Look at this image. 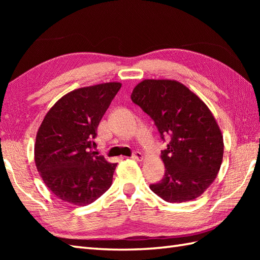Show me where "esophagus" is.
<instances>
[{
    "mask_svg": "<svg viewBox=\"0 0 260 260\" xmlns=\"http://www.w3.org/2000/svg\"><path fill=\"white\" fill-rule=\"evenodd\" d=\"M132 158L137 159V161H143V158H144V156H143V154L141 152H134Z\"/></svg>",
    "mask_w": 260,
    "mask_h": 260,
    "instance_id": "esophagus-1",
    "label": "esophagus"
}]
</instances>
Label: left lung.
Segmentation results:
<instances>
[{
	"label": "left lung",
	"instance_id": "1",
	"mask_svg": "<svg viewBox=\"0 0 260 260\" xmlns=\"http://www.w3.org/2000/svg\"><path fill=\"white\" fill-rule=\"evenodd\" d=\"M132 101L155 121L159 134L170 136L161 158L165 174L150 189L167 202L194 200L212 184L221 167L223 137L211 110L194 92L171 79H145Z\"/></svg>",
	"mask_w": 260,
	"mask_h": 260
}]
</instances>
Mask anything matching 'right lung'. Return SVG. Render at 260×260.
Wrapping results in <instances>:
<instances>
[{"mask_svg":"<svg viewBox=\"0 0 260 260\" xmlns=\"http://www.w3.org/2000/svg\"><path fill=\"white\" fill-rule=\"evenodd\" d=\"M120 87L113 81L78 88L60 98L43 118L35 162L45 184L60 200L87 206L112 185L117 164L91 147L99 121Z\"/></svg>","mask_w":260,"mask_h":260,"instance_id":"right-lung-1","label":"right lung"}]
</instances>
